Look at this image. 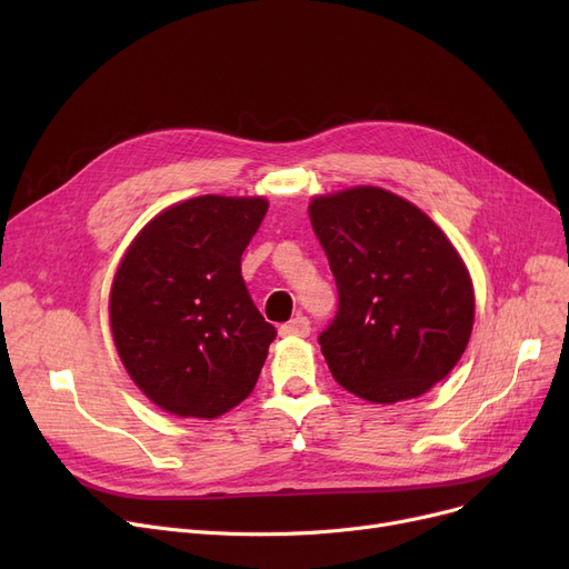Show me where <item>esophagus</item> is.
Here are the masks:
<instances>
[{
  "instance_id": "obj_1",
  "label": "esophagus",
  "mask_w": 569,
  "mask_h": 569,
  "mask_svg": "<svg viewBox=\"0 0 569 569\" xmlns=\"http://www.w3.org/2000/svg\"><path fill=\"white\" fill-rule=\"evenodd\" d=\"M279 335L281 337H300V339H305V337L311 335V322L305 316H297L290 322H283L279 327Z\"/></svg>"
}]
</instances>
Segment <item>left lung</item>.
<instances>
[{"label": "left lung", "mask_w": 569, "mask_h": 569, "mask_svg": "<svg viewBox=\"0 0 569 569\" xmlns=\"http://www.w3.org/2000/svg\"><path fill=\"white\" fill-rule=\"evenodd\" d=\"M309 217L339 290L318 337L335 380L371 403L429 392L461 360L475 320L472 281L450 239L378 187L316 196Z\"/></svg>", "instance_id": "obj_1"}]
</instances>
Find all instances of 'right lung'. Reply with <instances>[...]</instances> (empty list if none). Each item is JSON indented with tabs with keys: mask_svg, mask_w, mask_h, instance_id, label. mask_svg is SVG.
Listing matches in <instances>:
<instances>
[{
	"mask_svg": "<svg viewBox=\"0 0 569 569\" xmlns=\"http://www.w3.org/2000/svg\"><path fill=\"white\" fill-rule=\"evenodd\" d=\"M264 198L200 196L149 221L110 288V330L144 397L179 417L214 420L256 387L277 330L256 309L242 253Z\"/></svg>",
	"mask_w": 569,
	"mask_h": 569,
	"instance_id": "obj_1",
	"label": "right lung"
}]
</instances>
